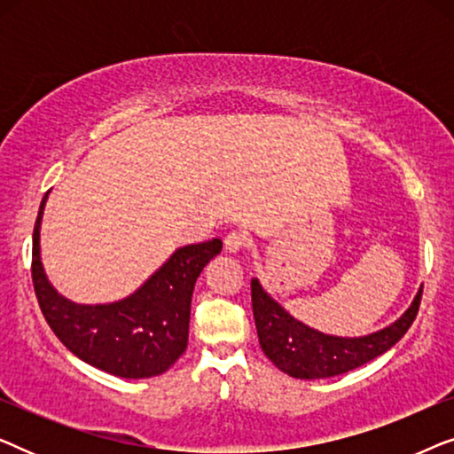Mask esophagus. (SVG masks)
Here are the masks:
<instances>
[{
  "label": "esophagus",
  "mask_w": 454,
  "mask_h": 454,
  "mask_svg": "<svg viewBox=\"0 0 454 454\" xmlns=\"http://www.w3.org/2000/svg\"><path fill=\"white\" fill-rule=\"evenodd\" d=\"M250 246V238L244 231H229L227 238H225V250L227 252H239L244 250V247Z\"/></svg>",
  "instance_id": "1"
}]
</instances>
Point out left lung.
Returning a JSON list of instances; mask_svg holds the SVG:
<instances>
[{
	"label": "left lung",
	"instance_id": "1",
	"mask_svg": "<svg viewBox=\"0 0 454 454\" xmlns=\"http://www.w3.org/2000/svg\"><path fill=\"white\" fill-rule=\"evenodd\" d=\"M421 291L424 287L415 295L411 308L395 325L368 337L343 339L301 325L266 294L256 278H252V309L260 347L278 370L294 378L316 380L345 374L399 343L418 316Z\"/></svg>",
	"mask_w": 454,
	"mask_h": 454
}]
</instances>
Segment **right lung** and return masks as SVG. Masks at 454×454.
<instances>
[{
    "instance_id": "1",
    "label": "right lung",
    "mask_w": 454,
    "mask_h": 454,
    "mask_svg": "<svg viewBox=\"0 0 454 454\" xmlns=\"http://www.w3.org/2000/svg\"><path fill=\"white\" fill-rule=\"evenodd\" d=\"M33 231V285L41 312L61 343L82 362L121 378L163 374L188 347L190 303L196 278L223 241L179 247L142 287L107 306H80L49 285L39 256L43 207Z\"/></svg>"
}]
</instances>
